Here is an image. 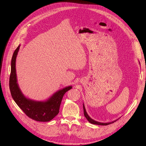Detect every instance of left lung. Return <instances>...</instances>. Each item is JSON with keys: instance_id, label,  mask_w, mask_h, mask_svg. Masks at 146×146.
I'll return each instance as SVG.
<instances>
[{"instance_id": "obj_1", "label": "left lung", "mask_w": 146, "mask_h": 146, "mask_svg": "<svg viewBox=\"0 0 146 146\" xmlns=\"http://www.w3.org/2000/svg\"><path fill=\"white\" fill-rule=\"evenodd\" d=\"M83 112H84V115H85V117H86V118L88 119V121L90 122V123L91 124H96V125H109V124H111L112 123H113V122L115 121H112V122H105V123H104V122H98V121H96L95 120H94L93 119H92L89 115L86 112V109H85V105H84L83 104Z\"/></svg>"}]
</instances>
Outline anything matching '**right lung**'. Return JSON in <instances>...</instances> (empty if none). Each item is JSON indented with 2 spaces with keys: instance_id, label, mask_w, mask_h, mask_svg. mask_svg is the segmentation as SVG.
I'll return each mask as SVG.
<instances>
[{
  "instance_id": "obj_1",
  "label": "right lung",
  "mask_w": 146,
  "mask_h": 146,
  "mask_svg": "<svg viewBox=\"0 0 146 146\" xmlns=\"http://www.w3.org/2000/svg\"><path fill=\"white\" fill-rule=\"evenodd\" d=\"M20 45L15 50L11 61V72L9 78V89L12 98L27 115L34 120L48 122L52 119L59 112L60 104L66 92L72 86H67L54 94L47 101H35L27 98L20 90L17 83L16 58Z\"/></svg>"
}]
</instances>
